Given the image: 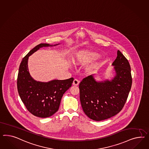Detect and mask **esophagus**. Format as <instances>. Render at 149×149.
<instances>
[{
    "label": "esophagus",
    "instance_id": "1",
    "mask_svg": "<svg viewBox=\"0 0 149 149\" xmlns=\"http://www.w3.org/2000/svg\"><path fill=\"white\" fill-rule=\"evenodd\" d=\"M80 83V81L77 80V79H74L73 81V82H72V85H74V86H77L79 85Z\"/></svg>",
    "mask_w": 149,
    "mask_h": 149
}]
</instances>
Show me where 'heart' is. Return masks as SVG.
<instances>
[{"label": "heart", "mask_w": 149, "mask_h": 149, "mask_svg": "<svg viewBox=\"0 0 149 149\" xmlns=\"http://www.w3.org/2000/svg\"><path fill=\"white\" fill-rule=\"evenodd\" d=\"M99 56V54L95 52L89 50H81L75 53L72 57V61L74 64L77 65H84L91 61L97 60ZM97 64V63L89 64L87 67L86 70L88 72L92 70Z\"/></svg>", "instance_id": "heart-1"}]
</instances>
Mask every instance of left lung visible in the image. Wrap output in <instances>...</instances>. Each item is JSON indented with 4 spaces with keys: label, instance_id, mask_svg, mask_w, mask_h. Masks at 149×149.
<instances>
[{
    "label": "left lung",
    "instance_id": "1",
    "mask_svg": "<svg viewBox=\"0 0 149 149\" xmlns=\"http://www.w3.org/2000/svg\"><path fill=\"white\" fill-rule=\"evenodd\" d=\"M112 65L115 76L111 80L97 81L91 75L79 84L82 108L93 120H104L120 112L131 90L132 81L130 65L119 50Z\"/></svg>",
    "mask_w": 149,
    "mask_h": 149
}]
</instances>
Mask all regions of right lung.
<instances>
[{"mask_svg": "<svg viewBox=\"0 0 149 149\" xmlns=\"http://www.w3.org/2000/svg\"><path fill=\"white\" fill-rule=\"evenodd\" d=\"M40 43L24 57L19 65L17 77V89L19 97L26 109L33 116L47 118L58 110L63 94L72 84L74 79L53 80L44 82L34 80L29 71V57L42 47L56 46Z\"/></svg>", "mask_w": 149, "mask_h": 149, "instance_id": "add662e5", "label": "right lung"}]
</instances>
